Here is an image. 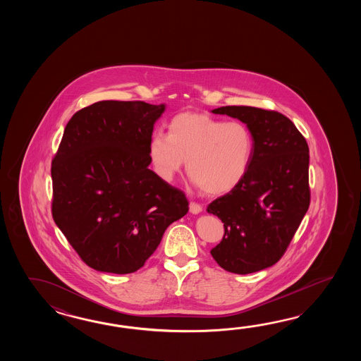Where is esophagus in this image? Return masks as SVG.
<instances>
[{
    "label": "esophagus",
    "instance_id": "obj_1",
    "mask_svg": "<svg viewBox=\"0 0 361 361\" xmlns=\"http://www.w3.org/2000/svg\"><path fill=\"white\" fill-rule=\"evenodd\" d=\"M190 212H191L192 214H200L201 212H202V207L197 204V202H190Z\"/></svg>",
    "mask_w": 361,
    "mask_h": 361
}]
</instances>
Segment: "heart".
Here are the masks:
<instances>
[{
  "label": "heart",
  "mask_w": 361,
  "mask_h": 361,
  "mask_svg": "<svg viewBox=\"0 0 361 361\" xmlns=\"http://www.w3.org/2000/svg\"><path fill=\"white\" fill-rule=\"evenodd\" d=\"M253 151V135L246 125L196 112L174 116L168 137L154 133L148 146L159 177L171 180L185 161L193 183L212 196L232 191L244 180Z\"/></svg>",
  "instance_id": "b5f03b06"
}]
</instances>
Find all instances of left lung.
I'll list each match as a JSON object with an SVG mask.
<instances>
[{"label": "left lung", "instance_id": "1", "mask_svg": "<svg viewBox=\"0 0 361 361\" xmlns=\"http://www.w3.org/2000/svg\"><path fill=\"white\" fill-rule=\"evenodd\" d=\"M212 112L245 123L254 151L244 180L207 207L224 223L223 240L210 254L228 272L253 274L283 257L308 210V146L275 111L226 106Z\"/></svg>", "mask_w": 361, "mask_h": 361}]
</instances>
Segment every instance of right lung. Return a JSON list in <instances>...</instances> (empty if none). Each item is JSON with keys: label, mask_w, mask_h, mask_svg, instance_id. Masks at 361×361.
<instances>
[{"label": "right lung", "mask_w": 361, "mask_h": 361, "mask_svg": "<svg viewBox=\"0 0 361 361\" xmlns=\"http://www.w3.org/2000/svg\"><path fill=\"white\" fill-rule=\"evenodd\" d=\"M165 108L102 100L64 129L51 164L53 218L92 269L135 272L188 212L183 192L148 169L149 140Z\"/></svg>", "instance_id": "right-lung-1"}]
</instances>
